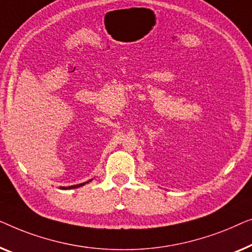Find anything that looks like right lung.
<instances>
[{
  "label": "right lung",
  "instance_id": "obj_1",
  "mask_svg": "<svg viewBox=\"0 0 252 252\" xmlns=\"http://www.w3.org/2000/svg\"><path fill=\"white\" fill-rule=\"evenodd\" d=\"M92 179H90L89 182H91ZM89 182H87V183H82V184H79V185H74V186H68V187H60V189H77V187H81V186H83V185H86V184H88Z\"/></svg>",
  "mask_w": 252,
  "mask_h": 252
}]
</instances>
